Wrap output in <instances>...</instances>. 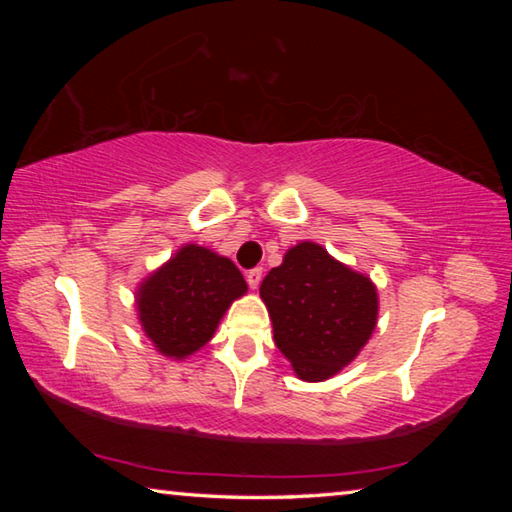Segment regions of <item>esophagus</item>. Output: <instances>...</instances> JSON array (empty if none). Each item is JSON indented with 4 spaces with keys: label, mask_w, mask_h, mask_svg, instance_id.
<instances>
[{
    "label": "esophagus",
    "mask_w": 512,
    "mask_h": 512,
    "mask_svg": "<svg viewBox=\"0 0 512 512\" xmlns=\"http://www.w3.org/2000/svg\"><path fill=\"white\" fill-rule=\"evenodd\" d=\"M246 282H248V287L250 289H257L259 287V282H262V268H250V271L246 273Z\"/></svg>",
    "instance_id": "obj_1"
}]
</instances>
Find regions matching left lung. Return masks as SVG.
<instances>
[{
    "instance_id": "left-lung-1",
    "label": "left lung",
    "mask_w": 512,
    "mask_h": 512,
    "mask_svg": "<svg viewBox=\"0 0 512 512\" xmlns=\"http://www.w3.org/2000/svg\"><path fill=\"white\" fill-rule=\"evenodd\" d=\"M259 296L273 320L275 345L305 381H323L348 366L377 323V291L368 277L311 241L268 271Z\"/></svg>"
}]
</instances>
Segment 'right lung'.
I'll list each match as a JSON object with an SVG mask.
<instances>
[{
	"instance_id": "obj_1",
	"label": "right lung",
	"mask_w": 512,
	"mask_h": 512,
	"mask_svg": "<svg viewBox=\"0 0 512 512\" xmlns=\"http://www.w3.org/2000/svg\"><path fill=\"white\" fill-rule=\"evenodd\" d=\"M246 289L244 275L228 257L189 244L142 284L137 309L155 348L185 359L212 339L225 309Z\"/></svg>"
}]
</instances>
